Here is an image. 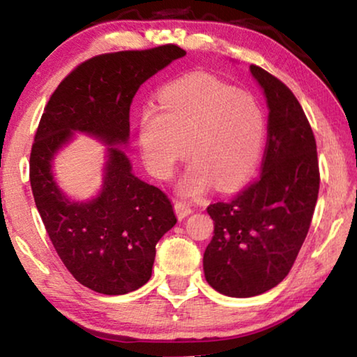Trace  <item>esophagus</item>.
Instances as JSON below:
<instances>
[{
	"label": "esophagus",
	"mask_w": 357,
	"mask_h": 357,
	"mask_svg": "<svg viewBox=\"0 0 357 357\" xmlns=\"http://www.w3.org/2000/svg\"><path fill=\"white\" fill-rule=\"evenodd\" d=\"M174 211H176V215L179 217V219H184V217L190 215L193 213L192 206H189V204H185V203H181V202L174 203Z\"/></svg>",
	"instance_id": "1"
}]
</instances>
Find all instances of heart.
Here are the masks:
<instances>
[{
	"instance_id": "b5f03b06",
	"label": "heart",
	"mask_w": 357,
	"mask_h": 357,
	"mask_svg": "<svg viewBox=\"0 0 357 357\" xmlns=\"http://www.w3.org/2000/svg\"><path fill=\"white\" fill-rule=\"evenodd\" d=\"M159 108L138 118V146L148 170L170 178L189 149L192 164L178 190L198 197L213 184L236 189L257 170L266 140V114L252 94L208 74L178 78L160 89Z\"/></svg>"
}]
</instances>
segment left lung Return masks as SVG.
<instances>
[{
    "instance_id": "1",
    "label": "left lung",
    "mask_w": 357,
    "mask_h": 357,
    "mask_svg": "<svg viewBox=\"0 0 357 357\" xmlns=\"http://www.w3.org/2000/svg\"><path fill=\"white\" fill-rule=\"evenodd\" d=\"M269 108L261 174L236 197L208 206L214 236L203 269L215 291L258 296L285 279L309 233L319 190L317 143L298 99L250 66Z\"/></svg>"
}]
</instances>
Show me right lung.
<instances>
[{"label": "right lung", "mask_w": 357, "mask_h": 357, "mask_svg": "<svg viewBox=\"0 0 357 357\" xmlns=\"http://www.w3.org/2000/svg\"><path fill=\"white\" fill-rule=\"evenodd\" d=\"M185 52L178 45L94 56L59 83L36 132L29 181L53 247L82 285L102 294L135 291L151 279L155 244L176 223L159 187L132 173L130 104L138 88ZM74 133L107 146L98 195L72 201L57 185L52 160Z\"/></svg>", "instance_id": "add662e5"}]
</instances>
